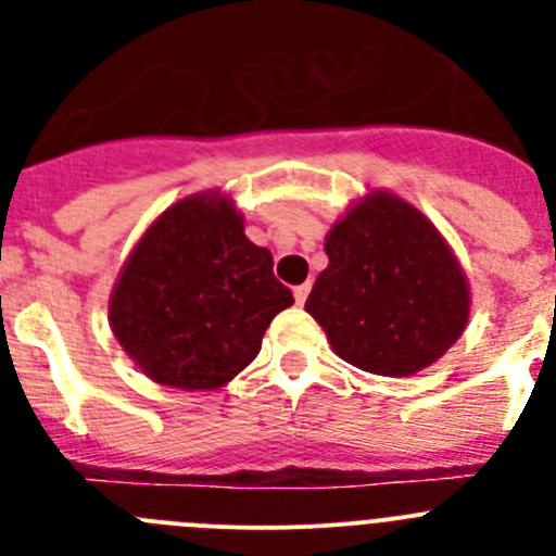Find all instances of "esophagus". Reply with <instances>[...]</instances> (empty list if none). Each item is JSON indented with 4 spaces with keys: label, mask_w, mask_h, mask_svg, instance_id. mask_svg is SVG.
<instances>
[{
    "label": "esophagus",
    "mask_w": 556,
    "mask_h": 556,
    "mask_svg": "<svg viewBox=\"0 0 556 556\" xmlns=\"http://www.w3.org/2000/svg\"><path fill=\"white\" fill-rule=\"evenodd\" d=\"M308 292H312V283H300V287H294V300H298V305L305 303Z\"/></svg>",
    "instance_id": "1"
}]
</instances>
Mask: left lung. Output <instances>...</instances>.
I'll return each instance as SVG.
<instances>
[{"instance_id": "1", "label": "left lung", "mask_w": 556, "mask_h": 556, "mask_svg": "<svg viewBox=\"0 0 556 556\" xmlns=\"http://www.w3.org/2000/svg\"><path fill=\"white\" fill-rule=\"evenodd\" d=\"M325 253L328 269L319 273L305 312L348 364L405 378L460 339L466 275L419 208L371 192L336 223Z\"/></svg>"}]
</instances>
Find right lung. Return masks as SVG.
<instances>
[{
  "label": "right lung",
  "instance_id": "add662e5",
  "mask_svg": "<svg viewBox=\"0 0 556 556\" xmlns=\"http://www.w3.org/2000/svg\"><path fill=\"white\" fill-rule=\"evenodd\" d=\"M294 303L273 253L244 237L228 198L192 195L137 242L110 300L112 333L154 383L217 389L251 364Z\"/></svg>",
  "mask_w": 556,
  "mask_h": 556
}]
</instances>
